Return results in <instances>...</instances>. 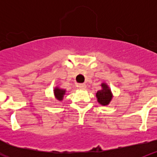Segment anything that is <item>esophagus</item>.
<instances>
[{
  "instance_id": "34e87169",
  "label": "esophagus",
  "mask_w": 157,
  "mask_h": 157,
  "mask_svg": "<svg viewBox=\"0 0 157 157\" xmlns=\"http://www.w3.org/2000/svg\"><path fill=\"white\" fill-rule=\"evenodd\" d=\"M78 87L80 88V89H85L86 88V85L85 83H80L78 85Z\"/></svg>"
}]
</instances>
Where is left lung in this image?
Segmentation results:
<instances>
[{
    "label": "left lung",
    "mask_w": 157,
    "mask_h": 157,
    "mask_svg": "<svg viewBox=\"0 0 157 157\" xmlns=\"http://www.w3.org/2000/svg\"><path fill=\"white\" fill-rule=\"evenodd\" d=\"M101 87L102 89L99 90L96 93L97 102L102 105H108L112 100L113 94L105 82H102Z\"/></svg>",
    "instance_id": "left-lung-1"
}]
</instances>
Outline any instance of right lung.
Listing matches in <instances>:
<instances>
[{
  "instance_id": "obj_1",
  "label": "right lung",
  "mask_w": 157,
  "mask_h": 157,
  "mask_svg": "<svg viewBox=\"0 0 157 157\" xmlns=\"http://www.w3.org/2000/svg\"><path fill=\"white\" fill-rule=\"evenodd\" d=\"M66 94V90L63 89H60L59 87H55L54 89V95L55 97L59 101H62L63 100L64 95Z\"/></svg>"
}]
</instances>
